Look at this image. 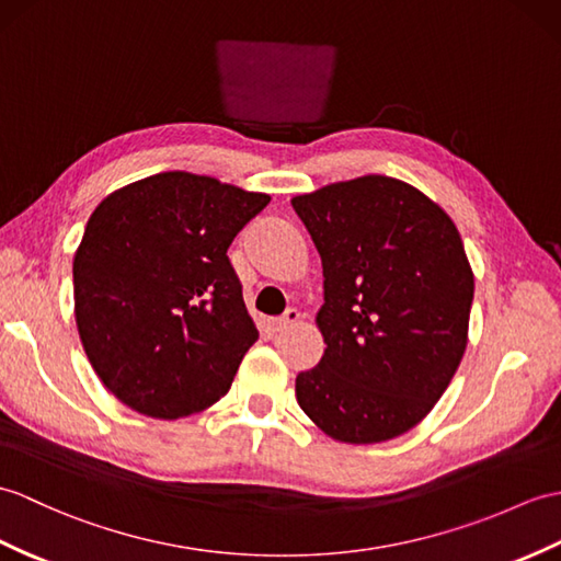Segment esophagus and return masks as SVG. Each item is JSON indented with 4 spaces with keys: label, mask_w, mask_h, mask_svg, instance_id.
Instances as JSON below:
<instances>
[{
    "label": "esophagus",
    "mask_w": 561,
    "mask_h": 561,
    "mask_svg": "<svg viewBox=\"0 0 561 561\" xmlns=\"http://www.w3.org/2000/svg\"><path fill=\"white\" fill-rule=\"evenodd\" d=\"M298 320H301V312H298L296 308H289L284 312L282 318H272V320H267V332H272V334H279V332H284V330H289L291 324H296Z\"/></svg>",
    "instance_id": "esophagus-1"
}]
</instances>
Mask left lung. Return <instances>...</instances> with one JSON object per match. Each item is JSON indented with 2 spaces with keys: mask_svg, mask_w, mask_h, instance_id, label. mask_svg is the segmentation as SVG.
Instances as JSON below:
<instances>
[{
  "mask_svg": "<svg viewBox=\"0 0 561 561\" xmlns=\"http://www.w3.org/2000/svg\"><path fill=\"white\" fill-rule=\"evenodd\" d=\"M322 260L324 354L296 399L324 435L377 445L419 425L468 344L473 270L451 217L407 181L368 174L291 198Z\"/></svg>",
  "mask_w": 561,
  "mask_h": 561,
  "instance_id": "8db88e82",
  "label": "left lung"
}]
</instances>
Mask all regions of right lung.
Returning <instances> with one entry per match:
<instances>
[{"label":"right lung","mask_w":561,"mask_h":561,"mask_svg":"<svg viewBox=\"0 0 561 561\" xmlns=\"http://www.w3.org/2000/svg\"><path fill=\"white\" fill-rule=\"evenodd\" d=\"M270 203L215 176L162 172L112 191L73 255V316L110 392L160 421L229 392L257 330L227 251Z\"/></svg>","instance_id":"right-lung-1"}]
</instances>
